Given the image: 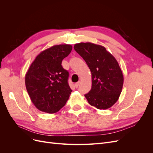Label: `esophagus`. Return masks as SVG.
<instances>
[{
  "label": "esophagus",
  "instance_id": "34e87169",
  "mask_svg": "<svg viewBox=\"0 0 153 153\" xmlns=\"http://www.w3.org/2000/svg\"><path fill=\"white\" fill-rule=\"evenodd\" d=\"M79 85H80V82H78L75 83V87H76V88H77L78 86H79Z\"/></svg>",
  "mask_w": 153,
  "mask_h": 153
}]
</instances>
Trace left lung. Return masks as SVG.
<instances>
[{"label": "left lung", "mask_w": 153, "mask_h": 153, "mask_svg": "<svg viewBox=\"0 0 153 153\" xmlns=\"http://www.w3.org/2000/svg\"><path fill=\"white\" fill-rule=\"evenodd\" d=\"M74 49L84 59L91 72L92 87L85 94L88 102L100 110L110 108L118 100L124 82L117 60L99 45L80 43L75 45Z\"/></svg>", "instance_id": "1"}]
</instances>
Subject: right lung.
I'll use <instances>...</instances> for the list:
<instances>
[{
  "label": "right lung",
  "mask_w": 153,
  "mask_h": 153,
  "mask_svg": "<svg viewBox=\"0 0 153 153\" xmlns=\"http://www.w3.org/2000/svg\"><path fill=\"white\" fill-rule=\"evenodd\" d=\"M72 50L71 45H59L42 51L25 75V86L31 101L41 112H57L65 105L72 90L69 73L62 65Z\"/></svg>",
  "instance_id": "1"
}]
</instances>
